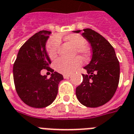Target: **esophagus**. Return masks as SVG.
Instances as JSON below:
<instances>
[{
	"label": "esophagus",
	"mask_w": 134,
	"mask_h": 134,
	"mask_svg": "<svg viewBox=\"0 0 134 134\" xmlns=\"http://www.w3.org/2000/svg\"><path fill=\"white\" fill-rule=\"evenodd\" d=\"M70 77V75L68 74V75H64V79H68Z\"/></svg>",
	"instance_id": "1"
}]
</instances>
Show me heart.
Here are the masks:
<instances>
[{
	"label": "heart",
	"instance_id": "b5f03b06",
	"mask_svg": "<svg viewBox=\"0 0 134 134\" xmlns=\"http://www.w3.org/2000/svg\"><path fill=\"white\" fill-rule=\"evenodd\" d=\"M64 39L75 48V53L80 54L85 58L89 57L90 50L86 46V40L83 36L79 34H70L66 36ZM59 44L60 40L58 37H53L48 41L46 50L51 59H54L57 56ZM82 65V59L79 57H76L72 59L62 58L54 63V68L57 72L66 75L74 72Z\"/></svg>",
	"mask_w": 134,
	"mask_h": 134
}]
</instances>
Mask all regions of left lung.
<instances>
[{
    "label": "left lung",
    "instance_id": "1",
    "mask_svg": "<svg viewBox=\"0 0 134 134\" xmlns=\"http://www.w3.org/2000/svg\"><path fill=\"white\" fill-rule=\"evenodd\" d=\"M79 33L80 30L73 31ZM82 36L91 46V61L82 74L83 81L76 88V96L83 105L98 107L114 96L120 80V64L115 50L109 41L92 29L83 30Z\"/></svg>",
    "mask_w": 134,
    "mask_h": 134
}]
</instances>
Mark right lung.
<instances>
[{"instance_id":"add662e5","label":"right lung","mask_w":134,"mask_h":134,"mask_svg":"<svg viewBox=\"0 0 134 134\" xmlns=\"http://www.w3.org/2000/svg\"><path fill=\"white\" fill-rule=\"evenodd\" d=\"M50 31L41 30L31 37L19 49L13 66L15 88L21 99L33 108H44L51 104L58 93L63 75L54 72L46 50ZM42 69L52 72L51 77L40 75Z\"/></svg>"}]
</instances>
